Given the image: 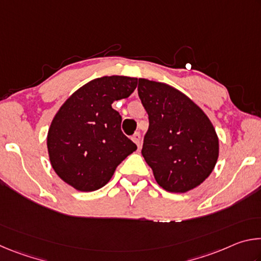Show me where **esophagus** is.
Listing matches in <instances>:
<instances>
[{
  "label": "esophagus",
  "instance_id": "34e87169",
  "mask_svg": "<svg viewBox=\"0 0 261 261\" xmlns=\"http://www.w3.org/2000/svg\"><path fill=\"white\" fill-rule=\"evenodd\" d=\"M132 140H134L135 143L137 144L138 148H140V146H141V136H140L139 132H136V134L132 136Z\"/></svg>",
  "mask_w": 261,
  "mask_h": 261
}]
</instances>
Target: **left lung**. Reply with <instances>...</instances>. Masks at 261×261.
Returning a JSON list of instances; mask_svg holds the SVG:
<instances>
[{
  "instance_id": "1",
  "label": "left lung",
  "mask_w": 261,
  "mask_h": 261,
  "mask_svg": "<svg viewBox=\"0 0 261 261\" xmlns=\"http://www.w3.org/2000/svg\"><path fill=\"white\" fill-rule=\"evenodd\" d=\"M138 95L148 114L141 154L168 192L185 193L208 177L219 158V138L207 115L182 92L139 78Z\"/></svg>"
}]
</instances>
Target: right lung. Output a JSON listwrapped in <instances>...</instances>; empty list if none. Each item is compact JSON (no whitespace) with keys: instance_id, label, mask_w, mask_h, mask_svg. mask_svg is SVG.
Returning <instances> with one entry per match:
<instances>
[{"instance_id":"obj_1","label":"right lung","mask_w":261,"mask_h":261,"mask_svg":"<svg viewBox=\"0 0 261 261\" xmlns=\"http://www.w3.org/2000/svg\"><path fill=\"white\" fill-rule=\"evenodd\" d=\"M137 81L125 76L93 79L70 95L53 118L47 135L50 165L78 191L105 187L137 149L123 135L121 115L112 107L114 101L131 95Z\"/></svg>"}]
</instances>
